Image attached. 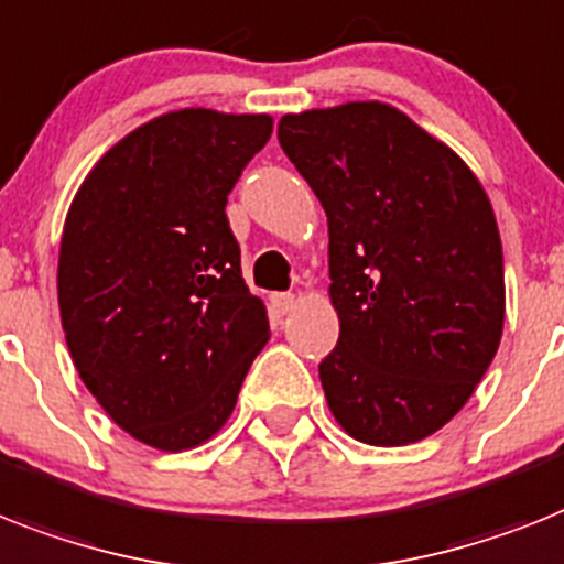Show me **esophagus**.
I'll return each mask as SVG.
<instances>
[{"instance_id": "34e87169", "label": "esophagus", "mask_w": 564, "mask_h": 564, "mask_svg": "<svg viewBox=\"0 0 564 564\" xmlns=\"http://www.w3.org/2000/svg\"><path fill=\"white\" fill-rule=\"evenodd\" d=\"M293 305H296V296H293V293H273L271 296V308L282 316L291 314Z\"/></svg>"}]
</instances>
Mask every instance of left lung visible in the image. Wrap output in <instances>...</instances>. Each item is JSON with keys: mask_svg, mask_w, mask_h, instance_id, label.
<instances>
[{"mask_svg": "<svg viewBox=\"0 0 564 564\" xmlns=\"http://www.w3.org/2000/svg\"><path fill=\"white\" fill-rule=\"evenodd\" d=\"M279 143L328 216L339 343L319 380L334 421L369 446L430 438L473 398L505 332L481 181L380 100L285 115Z\"/></svg>", "mask_w": 564, "mask_h": 564, "instance_id": "1", "label": "left lung"}]
</instances>
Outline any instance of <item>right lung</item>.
<instances>
[{
	"instance_id": "right-lung-1",
	"label": "right lung",
	"mask_w": 564,
	"mask_h": 564,
	"mask_svg": "<svg viewBox=\"0 0 564 564\" xmlns=\"http://www.w3.org/2000/svg\"><path fill=\"white\" fill-rule=\"evenodd\" d=\"M271 115L172 109L106 149L65 213L57 302L74 369L134 441L184 453L232 415L271 339L225 204Z\"/></svg>"
}]
</instances>
